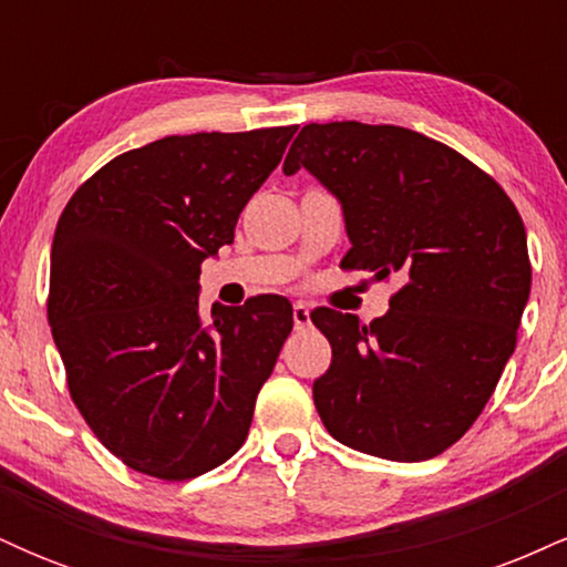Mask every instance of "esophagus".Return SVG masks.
<instances>
[{
    "label": "esophagus",
    "instance_id": "34e87169",
    "mask_svg": "<svg viewBox=\"0 0 567 567\" xmlns=\"http://www.w3.org/2000/svg\"><path fill=\"white\" fill-rule=\"evenodd\" d=\"M292 322H296V330L306 328V324L311 322V317H309V306L301 303V301L292 303Z\"/></svg>",
    "mask_w": 567,
    "mask_h": 567
}]
</instances>
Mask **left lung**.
Listing matches in <instances>:
<instances>
[{
  "mask_svg": "<svg viewBox=\"0 0 567 567\" xmlns=\"http://www.w3.org/2000/svg\"><path fill=\"white\" fill-rule=\"evenodd\" d=\"M301 167L343 207L341 269L400 279L370 324L311 311L333 349L311 389L317 413L354 451L434 458L470 432L517 347L530 296L523 218L474 162L408 127L311 122L282 171Z\"/></svg>",
  "mask_w": 567,
  "mask_h": 567,
  "instance_id": "obj_1",
  "label": "left lung"
}]
</instances>
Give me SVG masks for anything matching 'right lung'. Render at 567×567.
Instances as JSON below:
<instances>
[{"label":"right lung","mask_w":567,"mask_h":567,"mask_svg":"<svg viewBox=\"0 0 567 567\" xmlns=\"http://www.w3.org/2000/svg\"><path fill=\"white\" fill-rule=\"evenodd\" d=\"M296 125L167 135L120 154L63 207L48 320L69 392L130 470L181 483L243 447L292 330L282 296L199 309V264L234 243Z\"/></svg>","instance_id":"obj_1"}]
</instances>
